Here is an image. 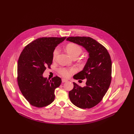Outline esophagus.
<instances>
[{"instance_id": "34e87169", "label": "esophagus", "mask_w": 134, "mask_h": 134, "mask_svg": "<svg viewBox=\"0 0 134 134\" xmlns=\"http://www.w3.org/2000/svg\"><path fill=\"white\" fill-rule=\"evenodd\" d=\"M62 82H63V83H64V82H67V81H68V80H66V79H62Z\"/></svg>"}]
</instances>
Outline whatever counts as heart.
Here are the masks:
<instances>
[{
  "mask_svg": "<svg viewBox=\"0 0 134 134\" xmlns=\"http://www.w3.org/2000/svg\"><path fill=\"white\" fill-rule=\"evenodd\" d=\"M66 50L68 53L70 55L72 58L77 57L82 52V48L78 45L77 44L74 43H70L68 44L66 46ZM60 52V49L59 47H56L54 48L52 53V58L53 60H55L59 54ZM58 73L64 77H69L71 74L76 72V69L74 68L67 69L65 68H60L58 70Z\"/></svg>",
  "mask_w": 134,
  "mask_h": 134,
  "instance_id": "obj_1",
  "label": "heart"
}]
</instances>
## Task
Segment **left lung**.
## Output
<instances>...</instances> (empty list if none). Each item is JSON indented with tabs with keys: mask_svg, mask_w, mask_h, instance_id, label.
I'll use <instances>...</instances> for the list:
<instances>
[{
	"mask_svg": "<svg viewBox=\"0 0 134 134\" xmlns=\"http://www.w3.org/2000/svg\"><path fill=\"white\" fill-rule=\"evenodd\" d=\"M66 40L86 48L89 58L82 71L74 76L76 80L86 79V86L81 87L73 82L69 93L71 103L81 109H91L102 100L109 88L112 79V62L107 49L90 37L71 36Z\"/></svg>",
	"mask_w": 134,
	"mask_h": 134,
	"instance_id": "left-lung-1",
	"label": "left lung"
}]
</instances>
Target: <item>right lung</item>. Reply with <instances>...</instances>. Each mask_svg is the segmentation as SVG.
Returning <instances> with one entry per match:
<instances>
[{"instance_id":"obj_1","label":"right lung","mask_w":134,"mask_h":134,"mask_svg":"<svg viewBox=\"0 0 134 134\" xmlns=\"http://www.w3.org/2000/svg\"><path fill=\"white\" fill-rule=\"evenodd\" d=\"M66 38H38L28 44L19 57L18 85L24 97L33 106H46L54 100L55 90L60 85L62 80L55 76L49 80L42 74L52 64L53 50Z\"/></svg>"}]
</instances>
